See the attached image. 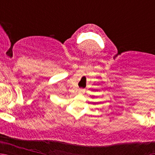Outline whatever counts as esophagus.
Returning <instances> with one entry per match:
<instances>
[{
  "instance_id": "obj_1",
  "label": "esophagus",
  "mask_w": 155,
  "mask_h": 155,
  "mask_svg": "<svg viewBox=\"0 0 155 155\" xmlns=\"http://www.w3.org/2000/svg\"><path fill=\"white\" fill-rule=\"evenodd\" d=\"M78 92L80 93V94H83V93H84V89H80L78 91Z\"/></svg>"
}]
</instances>
